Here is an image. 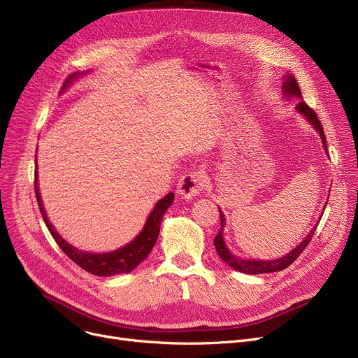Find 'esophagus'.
Here are the masks:
<instances>
[{
  "label": "esophagus",
  "mask_w": 358,
  "mask_h": 358,
  "mask_svg": "<svg viewBox=\"0 0 358 358\" xmlns=\"http://www.w3.org/2000/svg\"><path fill=\"white\" fill-rule=\"evenodd\" d=\"M206 185H208V180L201 173H187L178 181V194H181L184 199H192L199 194Z\"/></svg>",
  "instance_id": "34e87169"
}]
</instances>
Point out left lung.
I'll return each instance as SVG.
<instances>
[{"mask_svg":"<svg viewBox=\"0 0 358 358\" xmlns=\"http://www.w3.org/2000/svg\"><path fill=\"white\" fill-rule=\"evenodd\" d=\"M283 91L286 96L292 97V96H296L299 97V103L296 104V108L297 111L300 113V115H303L313 126L315 129L319 131V135H321L322 138V142H324V146L327 149V138H325V134H324V127H322V123L321 120L317 119V115L315 113L313 108H310L306 101L302 99V92H300V88H299V84L297 81L294 80V77H292V75H289L286 83L283 84ZM219 215H220V229L219 232L216 234L215 236V248L219 254V257L227 262L228 266H231L234 270L236 271H241V273H247V274H266V273H273V271H280V270H285L287 268L292 262L299 258V255L302 254L305 251V248L309 245V242L316 231L317 227H315L310 234L308 235V238H305L303 242L299 243V247L294 248L293 251H290L287 255H285L283 258H278V259H274V261H250V259H239L238 257L232 255L228 248L224 247V242H223V236H222V232H223V228H224V216L222 213V210L219 209Z\"/></svg>","mask_w":358,"mask_h":358,"instance_id":"left-lung-1","label":"left lung"}]
</instances>
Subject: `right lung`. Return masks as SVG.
I'll list each match as a JSON object with an SVG mask.
<instances>
[{"label": "right lung", "mask_w": 358, "mask_h": 358, "mask_svg": "<svg viewBox=\"0 0 358 358\" xmlns=\"http://www.w3.org/2000/svg\"><path fill=\"white\" fill-rule=\"evenodd\" d=\"M72 80H73V75H69L64 87H66V84H69ZM34 193H36L37 204H39L42 217L46 223L50 235L53 236L56 243L59 245V248L75 262V264L80 266L83 270L91 273L94 275H99V277H110V275H116V274L130 273L131 270L136 268L141 262L149 255V252L152 251L155 242L158 239V235H159V227H161L162 216L174 201V193H168L164 199H161L157 203L155 209L150 212L142 232L130 243H127L126 247H123L117 251L107 252V254H90V252L78 251L77 248L69 245V243L66 241H64L58 235V232H55V229L52 228V224L48 220L46 213L43 210L39 189H37V171L34 174Z\"/></svg>", "instance_id": "add662e5"}]
</instances>
